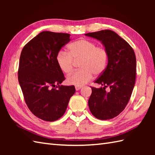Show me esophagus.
I'll return each mask as SVG.
<instances>
[{
    "mask_svg": "<svg viewBox=\"0 0 155 155\" xmlns=\"http://www.w3.org/2000/svg\"><path fill=\"white\" fill-rule=\"evenodd\" d=\"M81 88H82V87H80V86H76V87H75V89H76V91H78V90H80Z\"/></svg>",
    "mask_w": 155,
    "mask_h": 155,
    "instance_id": "obj_1",
    "label": "esophagus"
}]
</instances>
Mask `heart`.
<instances>
[{"label":"heart","mask_w":155,"mask_h":155,"mask_svg":"<svg viewBox=\"0 0 155 155\" xmlns=\"http://www.w3.org/2000/svg\"><path fill=\"white\" fill-rule=\"evenodd\" d=\"M68 52L60 51L56 56V61L59 68L68 74L72 71L74 61L79 62L81 68L72 72L67 78L69 84L82 86L94 75H100L105 71L108 61V52L103 46H97L94 42L87 39H79L68 46Z\"/></svg>","instance_id":"heart-1"}]
</instances>
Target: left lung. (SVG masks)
<instances>
[{"label": "left lung", "mask_w": 155, "mask_h": 155, "mask_svg": "<svg viewBox=\"0 0 155 155\" xmlns=\"http://www.w3.org/2000/svg\"><path fill=\"white\" fill-rule=\"evenodd\" d=\"M85 35L101 41L108 52L107 68L94 81L103 87H91L88 107L98 119H111L124 109L132 94L136 80L135 54L130 45L113 31ZM107 87L108 91H106Z\"/></svg>", "instance_id": "obj_1"}]
</instances>
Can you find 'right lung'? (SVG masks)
<instances>
[{
	"mask_svg": "<svg viewBox=\"0 0 155 155\" xmlns=\"http://www.w3.org/2000/svg\"><path fill=\"white\" fill-rule=\"evenodd\" d=\"M71 41L70 35L43 31L26 44L20 57L18 78L29 110L41 119L52 122L65 113L75 93L65 80L56 56Z\"/></svg>",
	"mask_w": 155,
	"mask_h": 155,
	"instance_id": "1",
	"label": "right lung"
}]
</instances>
